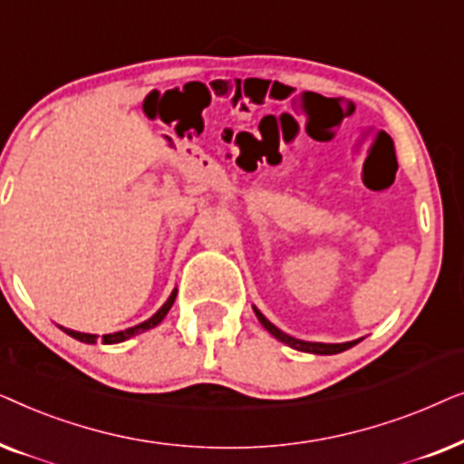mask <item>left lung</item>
<instances>
[{"instance_id":"8db88e82","label":"left lung","mask_w":464,"mask_h":464,"mask_svg":"<svg viewBox=\"0 0 464 464\" xmlns=\"http://www.w3.org/2000/svg\"><path fill=\"white\" fill-rule=\"evenodd\" d=\"M253 310H256V316L259 319V323H262V325H264L266 329H268V332H270L272 335H275L276 340L285 342V344L291 346V348H295V351L313 353V354H338V353L348 351V348L357 344V340H354V342H344V344H323V342H304V340H295V338H291V335L283 334L278 327L272 325V323H270L268 319H266V316H264L262 313H259V310H257L256 306H253Z\"/></svg>"}]
</instances>
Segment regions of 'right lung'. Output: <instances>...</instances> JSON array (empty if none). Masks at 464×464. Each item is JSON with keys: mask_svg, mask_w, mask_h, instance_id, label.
Wrapping results in <instances>:
<instances>
[{"mask_svg": "<svg viewBox=\"0 0 464 464\" xmlns=\"http://www.w3.org/2000/svg\"><path fill=\"white\" fill-rule=\"evenodd\" d=\"M175 297H177V289H173V294H170V295H169V300L162 304V308L158 310L156 314H151L148 321L139 323V325H135V327L124 329V332H116V334H107V335H103V344H118V342H124V340L132 338V335H137V334H141V332H148V329L156 327L158 323H160V321L164 319V316H167V313L170 310V306H173ZM61 329H63V332H65V334L72 335V338H75V340L86 342V344H97V338H99V335H94V334L73 332V329H65V327H61Z\"/></svg>", "mask_w": 464, "mask_h": 464, "instance_id": "add662e5", "label": "right lung"}]
</instances>
